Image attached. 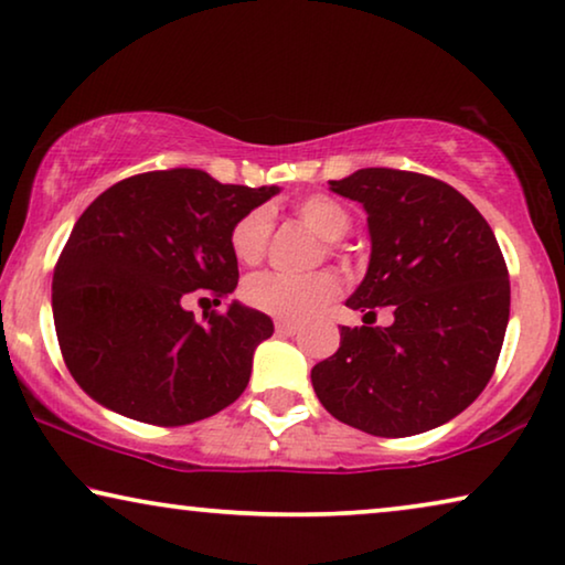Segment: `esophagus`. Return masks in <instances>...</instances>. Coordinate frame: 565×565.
Here are the masks:
<instances>
[{"instance_id":"34e87169","label":"esophagus","mask_w":565,"mask_h":565,"mask_svg":"<svg viewBox=\"0 0 565 565\" xmlns=\"http://www.w3.org/2000/svg\"><path fill=\"white\" fill-rule=\"evenodd\" d=\"M299 330H301V328H299L297 322H284V320L276 322V335H286V338H289V335H297Z\"/></svg>"}]
</instances>
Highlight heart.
<instances>
[{"instance_id":"heart-1","label":"heart","mask_w":565,"mask_h":565,"mask_svg":"<svg viewBox=\"0 0 565 565\" xmlns=\"http://www.w3.org/2000/svg\"><path fill=\"white\" fill-rule=\"evenodd\" d=\"M297 217L312 227L332 248L335 241L351 230V212L328 194H312L297 206ZM268 237H271V214L266 210H250L230 230V250L245 266H256L266 256ZM340 281L335 274L317 271L309 276L286 274H256L243 284V299L258 312L271 315L276 320L297 322L307 320L317 309L338 297Z\"/></svg>"}]
</instances>
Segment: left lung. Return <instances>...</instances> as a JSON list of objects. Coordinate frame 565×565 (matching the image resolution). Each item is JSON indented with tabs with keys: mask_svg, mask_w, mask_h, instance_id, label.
Listing matches in <instances>:
<instances>
[{
	"mask_svg": "<svg viewBox=\"0 0 565 565\" xmlns=\"http://www.w3.org/2000/svg\"><path fill=\"white\" fill-rule=\"evenodd\" d=\"M330 189L369 214L371 260L345 301L361 328L312 369L317 399L340 423L407 438L460 415L489 384L510 320V274L481 212L440 179L361 169ZM395 322L373 329L375 307Z\"/></svg>",
	"mask_w": 565,
	"mask_h": 565,
	"instance_id": "1",
	"label": "left lung"
}]
</instances>
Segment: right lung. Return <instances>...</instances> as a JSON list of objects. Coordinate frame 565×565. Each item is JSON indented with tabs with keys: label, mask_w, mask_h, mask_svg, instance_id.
Masks as SVG:
<instances>
[{
	"label": "right lung",
	"mask_w": 565,
	"mask_h": 565,
	"mask_svg": "<svg viewBox=\"0 0 565 565\" xmlns=\"http://www.w3.org/2000/svg\"><path fill=\"white\" fill-rule=\"evenodd\" d=\"M276 192L169 169L117 181L86 206L55 264L53 322L71 376L94 402L179 427L245 392L271 317L233 301L196 322L184 301L196 291L220 305L235 291L230 230Z\"/></svg>",
	"instance_id": "right-lung-1"
}]
</instances>
